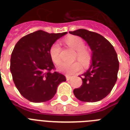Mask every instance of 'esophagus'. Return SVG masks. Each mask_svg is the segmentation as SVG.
Returning a JSON list of instances; mask_svg holds the SVG:
<instances>
[{
    "mask_svg": "<svg viewBox=\"0 0 130 130\" xmlns=\"http://www.w3.org/2000/svg\"><path fill=\"white\" fill-rule=\"evenodd\" d=\"M71 76H69V75H67V74H66V80H70V78H71Z\"/></svg>",
    "mask_w": 130,
    "mask_h": 130,
    "instance_id": "obj_1",
    "label": "esophagus"
}]
</instances>
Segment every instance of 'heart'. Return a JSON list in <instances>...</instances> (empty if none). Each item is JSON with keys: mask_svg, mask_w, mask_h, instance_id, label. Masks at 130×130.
Listing matches in <instances>:
<instances>
[{"mask_svg": "<svg viewBox=\"0 0 130 130\" xmlns=\"http://www.w3.org/2000/svg\"><path fill=\"white\" fill-rule=\"evenodd\" d=\"M66 45L73 49L76 52V58L79 60L84 66H89L91 61V54L85 49V42L82 38L78 36H69L65 40ZM60 51L61 47L58 43H54L50 49L51 59L55 64H59L60 62ZM81 69V64L78 62H62L58 66V70L62 73L72 74Z\"/></svg>", "mask_w": 130, "mask_h": 130, "instance_id": "heart-1", "label": "heart"}]
</instances>
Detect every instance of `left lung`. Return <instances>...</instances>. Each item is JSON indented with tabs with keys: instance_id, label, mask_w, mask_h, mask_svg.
Here are the masks:
<instances>
[{
	"instance_id": "1",
	"label": "left lung",
	"mask_w": 130,
	"mask_h": 130,
	"mask_svg": "<svg viewBox=\"0 0 130 130\" xmlns=\"http://www.w3.org/2000/svg\"><path fill=\"white\" fill-rule=\"evenodd\" d=\"M83 38L92 51L89 68L79 77L83 85L73 91L78 100L96 102L109 94L118 79L119 61L113 46L103 36L80 29L69 32Z\"/></svg>"
}]
</instances>
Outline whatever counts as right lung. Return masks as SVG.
<instances>
[{"instance_id": "1", "label": "right lung", "mask_w": 130, "mask_h": 130, "mask_svg": "<svg viewBox=\"0 0 130 130\" xmlns=\"http://www.w3.org/2000/svg\"><path fill=\"white\" fill-rule=\"evenodd\" d=\"M66 34L39 30L23 37L14 46L10 66L12 80L21 94L31 102L52 99L58 85L66 80L62 74L51 72L54 65L50 55L51 46Z\"/></svg>"}]
</instances>
